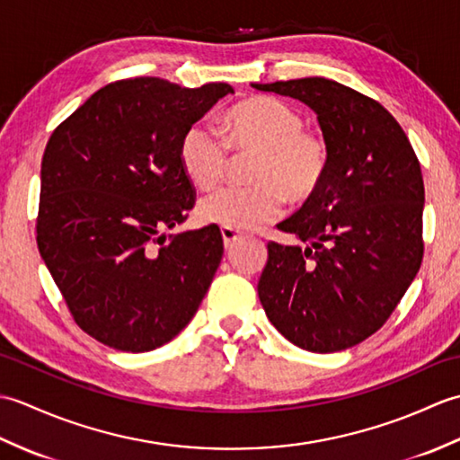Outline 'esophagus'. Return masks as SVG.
<instances>
[{
	"mask_svg": "<svg viewBox=\"0 0 460 460\" xmlns=\"http://www.w3.org/2000/svg\"><path fill=\"white\" fill-rule=\"evenodd\" d=\"M221 237H223V245H225V249L233 247V245H235L237 241H241V239H243V235H241L239 231H235V229H227V227H221Z\"/></svg>",
	"mask_w": 460,
	"mask_h": 460,
	"instance_id": "1",
	"label": "esophagus"
}]
</instances>
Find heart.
Returning <instances> with one entry per match:
<instances>
[{
    "label": "heart",
    "mask_w": 460,
    "mask_h": 460,
    "mask_svg": "<svg viewBox=\"0 0 460 460\" xmlns=\"http://www.w3.org/2000/svg\"><path fill=\"white\" fill-rule=\"evenodd\" d=\"M219 134L209 126L193 124L180 140V164L199 190L221 183L229 165V150L255 152L249 188H225L201 199L203 223L249 231L275 221L285 199L302 205L320 191L330 168L328 142L305 130V120L272 96H251L223 114Z\"/></svg>",
    "instance_id": "b5f03b06"
}]
</instances>
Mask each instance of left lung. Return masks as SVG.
Segmentation results:
<instances>
[{"instance_id":"1","label":"left lung","mask_w":460,"mask_h":460,"mask_svg":"<svg viewBox=\"0 0 460 460\" xmlns=\"http://www.w3.org/2000/svg\"><path fill=\"white\" fill-rule=\"evenodd\" d=\"M252 86L308 104L330 148L320 191L277 225L302 245H267L261 305L302 349L351 348L385 324L421 267V165L394 116L349 86L322 76Z\"/></svg>"}]
</instances>
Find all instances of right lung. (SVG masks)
Returning <instances> with one entry per match:
<instances>
[{
    "mask_svg": "<svg viewBox=\"0 0 460 460\" xmlns=\"http://www.w3.org/2000/svg\"><path fill=\"white\" fill-rule=\"evenodd\" d=\"M229 93L227 83L116 81L49 138L37 247L75 322L101 344L150 351L198 312L223 257L221 231H164L195 203L181 136Z\"/></svg>",
    "mask_w": 460,
    "mask_h": 460,
    "instance_id": "1",
    "label": "right lung"
}]
</instances>
